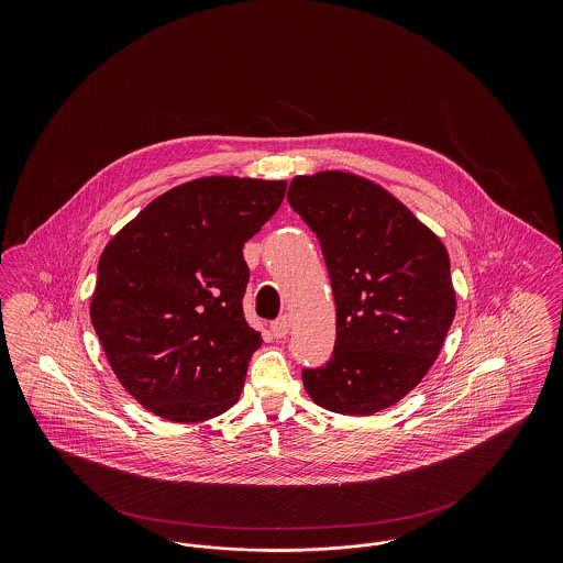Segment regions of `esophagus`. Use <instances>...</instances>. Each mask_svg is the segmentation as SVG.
I'll return each instance as SVG.
<instances>
[{
    "label": "esophagus",
    "mask_w": 563,
    "mask_h": 563,
    "mask_svg": "<svg viewBox=\"0 0 563 563\" xmlns=\"http://www.w3.org/2000/svg\"><path fill=\"white\" fill-rule=\"evenodd\" d=\"M289 329H291V321H289L287 314L272 322V333H274V338H278V340H280V338H287Z\"/></svg>",
    "instance_id": "1"
}]
</instances>
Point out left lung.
<instances>
[{"instance_id":"8db88e82","label":"left lung","mask_w":563,"mask_h":563,"mask_svg":"<svg viewBox=\"0 0 563 563\" xmlns=\"http://www.w3.org/2000/svg\"><path fill=\"white\" fill-rule=\"evenodd\" d=\"M289 205L321 242L335 299V346L303 367L312 401L372 416L427 375L455 314L450 257L393 194L363 177L324 170L295 177Z\"/></svg>"}]
</instances>
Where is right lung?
I'll return each mask as SVG.
<instances>
[{"instance_id": "1", "label": "right lung", "mask_w": 563, "mask_h": 563, "mask_svg": "<svg viewBox=\"0 0 563 563\" xmlns=\"http://www.w3.org/2000/svg\"><path fill=\"white\" fill-rule=\"evenodd\" d=\"M287 181L202 177L168 189L109 241L90 319L122 386L170 422L228 411L262 335L242 297V246L285 198Z\"/></svg>"}]
</instances>
